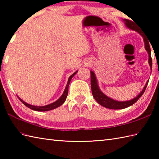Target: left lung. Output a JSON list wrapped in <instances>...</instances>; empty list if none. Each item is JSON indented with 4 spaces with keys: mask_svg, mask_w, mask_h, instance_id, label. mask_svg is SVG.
Wrapping results in <instances>:
<instances>
[{
    "mask_svg": "<svg viewBox=\"0 0 159 159\" xmlns=\"http://www.w3.org/2000/svg\"><path fill=\"white\" fill-rule=\"evenodd\" d=\"M124 22L127 27L130 28L132 30H134V31H137L143 38L144 42H145V47H146V50L148 52V55H149V64L152 70V57H151V50H150L149 42H148V40L146 39V37H145V35L143 33V31H141V30L137 29V26L133 21H131V20H128V19H125ZM148 84V80L146 83V85H145L143 89L142 90V92H141L136 98H134V99L130 100L129 101H125V102H119V101L114 100L113 99L107 97V96L104 95L102 92H101L98 86V83H97L96 78L95 76V74H94V73L92 72V71L91 72V87H92V92L93 98L97 101V102L99 103L100 105L111 109H122L133 105V104L135 103L140 98L141 96L143 95V93L145 92V90L146 89Z\"/></svg>",
    "mask_w": 159,
    "mask_h": 159,
    "instance_id": "8db88e82",
    "label": "left lung"
}]
</instances>
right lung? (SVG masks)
<instances>
[{"label": "right lung", "mask_w": 159, "mask_h": 159, "mask_svg": "<svg viewBox=\"0 0 159 159\" xmlns=\"http://www.w3.org/2000/svg\"><path fill=\"white\" fill-rule=\"evenodd\" d=\"M76 72H77V71H76V72H74L73 74H72V75H71L69 77L68 81H67V85L66 87L65 90H64L63 93L62 94V96H61L57 100L56 102H55L51 103V104H48V105H46V106L37 107V106H33V105H31V104H29L27 103H26L25 102H24L22 100L20 99L19 97H18V98L20 99V100L21 101V102L24 104H25L26 107H27L28 108H29V109H31L32 110H34V111H50V110H52V109H56V108L59 107H60L61 105V104H63L64 102H65V101H66L67 96V93H68V87H69V85H70V80H71V79H72V78L74 75H75Z\"/></svg>", "instance_id": "1"}]
</instances>
